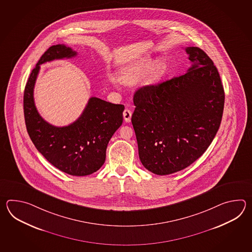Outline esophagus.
I'll use <instances>...</instances> for the list:
<instances>
[{
	"mask_svg": "<svg viewBox=\"0 0 252 252\" xmlns=\"http://www.w3.org/2000/svg\"><path fill=\"white\" fill-rule=\"evenodd\" d=\"M131 115H132V113H131L130 110H128V109H125V110H124V121H125L126 123H129V122H130Z\"/></svg>",
	"mask_w": 252,
	"mask_h": 252,
	"instance_id": "34e87169",
	"label": "esophagus"
}]
</instances>
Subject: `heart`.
<instances>
[{
  "instance_id": "heart-1",
  "label": "heart",
  "mask_w": 252,
  "mask_h": 252,
  "mask_svg": "<svg viewBox=\"0 0 252 252\" xmlns=\"http://www.w3.org/2000/svg\"><path fill=\"white\" fill-rule=\"evenodd\" d=\"M165 70L166 65L162 61H158L154 64L152 59L146 58L128 65L120 75V80L125 84H134L147 74L145 83L147 85H154L160 80Z\"/></svg>"
}]
</instances>
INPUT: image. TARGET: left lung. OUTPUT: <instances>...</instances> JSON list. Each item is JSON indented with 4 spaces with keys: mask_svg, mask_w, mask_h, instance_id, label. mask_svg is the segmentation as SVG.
Listing matches in <instances>:
<instances>
[{
    "mask_svg": "<svg viewBox=\"0 0 252 252\" xmlns=\"http://www.w3.org/2000/svg\"><path fill=\"white\" fill-rule=\"evenodd\" d=\"M186 51L192 66L185 75L134 94L131 123L139 159L159 176L198 159L217 133L223 113L224 90L213 60L197 47Z\"/></svg>",
    "mask_w": 252,
    "mask_h": 252,
    "instance_id": "1",
    "label": "left lung"
}]
</instances>
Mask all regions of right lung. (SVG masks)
Returning a JSON list of instances; mask_svg holds the SVG:
<instances>
[{
	"label": "right lung",
	"instance_id": "1",
	"mask_svg": "<svg viewBox=\"0 0 252 252\" xmlns=\"http://www.w3.org/2000/svg\"><path fill=\"white\" fill-rule=\"evenodd\" d=\"M75 56L76 52L63 44L54 45L43 54L25 86L23 109L28 133L36 149L59 170L83 177L103 165L108 143L123 124L124 105L91 97L80 117L64 127L53 126L39 115L33 90L40 64Z\"/></svg>",
	"mask_w": 252,
	"mask_h": 252
}]
</instances>
